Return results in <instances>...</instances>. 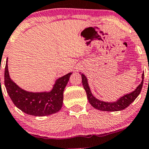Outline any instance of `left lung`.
Returning <instances> with one entry per match:
<instances>
[{
	"label": "left lung",
	"instance_id": "1",
	"mask_svg": "<svg viewBox=\"0 0 149 149\" xmlns=\"http://www.w3.org/2000/svg\"><path fill=\"white\" fill-rule=\"evenodd\" d=\"M79 73L82 76V85H83L84 89H85L86 93H87V97L89 102L93 108L97 109V110H102V111H120V110H123L126 108L127 107L131 105L132 102L136 99V97L139 96V95L140 94L143 83L144 74L143 73L142 74L141 82L135 89V90H133L131 93H128V94L124 95L123 96L119 97V99H118L116 101H114V102H105V101L100 100L99 99H97L93 95L91 90H90L87 78L86 77V76L83 73Z\"/></svg>",
	"mask_w": 149,
	"mask_h": 149
}]
</instances>
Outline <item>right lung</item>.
<instances>
[{
	"mask_svg": "<svg viewBox=\"0 0 149 149\" xmlns=\"http://www.w3.org/2000/svg\"><path fill=\"white\" fill-rule=\"evenodd\" d=\"M72 72L56 79L49 91L30 92L20 87L10 78L6 59L4 82L9 97L18 109L34 116H47L57 113L63 104V93Z\"/></svg>",
	"mask_w": 149,
	"mask_h": 149,
	"instance_id": "add662e5",
	"label": "right lung"
}]
</instances>
